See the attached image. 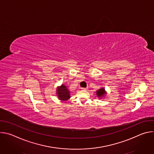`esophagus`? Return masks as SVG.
I'll list each match as a JSON object with an SVG mask.
<instances>
[{
  "instance_id": "1",
  "label": "esophagus",
  "mask_w": 154,
  "mask_h": 154,
  "mask_svg": "<svg viewBox=\"0 0 154 154\" xmlns=\"http://www.w3.org/2000/svg\"><path fill=\"white\" fill-rule=\"evenodd\" d=\"M82 90H88V88H82Z\"/></svg>"
}]
</instances>
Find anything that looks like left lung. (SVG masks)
<instances>
[{"mask_svg": "<svg viewBox=\"0 0 154 154\" xmlns=\"http://www.w3.org/2000/svg\"><path fill=\"white\" fill-rule=\"evenodd\" d=\"M105 94V89L104 88H100L97 91V96L98 97H102Z\"/></svg>", "mask_w": 154, "mask_h": 154, "instance_id": "8db88e82", "label": "left lung"}]
</instances>
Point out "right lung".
I'll use <instances>...</instances> for the list:
<instances>
[{
  "instance_id": "right-lung-1",
  "label": "right lung",
  "mask_w": 154,
  "mask_h": 154,
  "mask_svg": "<svg viewBox=\"0 0 154 154\" xmlns=\"http://www.w3.org/2000/svg\"><path fill=\"white\" fill-rule=\"evenodd\" d=\"M57 95L60 100L66 101L70 98V93L65 85H62L61 86L58 87L57 90Z\"/></svg>"
}]
</instances>
